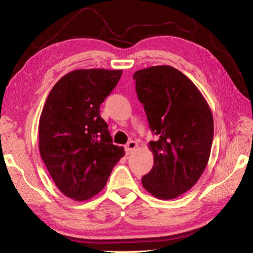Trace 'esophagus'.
Segmentation results:
<instances>
[{
  "label": "esophagus",
  "mask_w": 253,
  "mask_h": 253,
  "mask_svg": "<svg viewBox=\"0 0 253 253\" xmlns=\"http://www.w3.org/2000/svg\"><path fill=\"white\" fill-rule=\"evenodd\" d=\"M137 146H138V144H137L135 140H130V142H128L126 144V146H125V152H126L127 155H129V154L134 152L135 149L137 148Z\"/></svg>",
  "instance_id": "obj_1"
}]
</instances>
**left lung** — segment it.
Masks as SVG:
<instances>
[{"label":"left lung","instance_id":"1","mask_svg":"<svg viewBox=\"0 0 253 253\" xmlns=\"http://www.w3.org/2000/svg\"><path fill=\"white\" fill-rule=\"evenodd\" d=\"M132 79L156 135L149 142L153 169L142 184L157 199H175L195 185L207 168L214 129L211 109L196 85L173 67L146 68Z\"/></svg>","mask_w":253,"mask_h":253}]
</instances>
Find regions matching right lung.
<instances>
[{
	"instance_id": "add662e5",
	"label": "right lung",
	"mask_w": 253,
	"mask_h": 253,
	"mask_svg": "<svg viewBox=\"0 0 253 253\" xmlns=\"http://www.w3.org/2000/svg\"><path fill=\"white\" fill-rule=\"evenodd\" d=\"M122 70L79 69L51 89L39 123V149L60 191L76 201L104 188L124 147L113 144L100 105L121 79Z\"/></svg>"
}]
</instances>
